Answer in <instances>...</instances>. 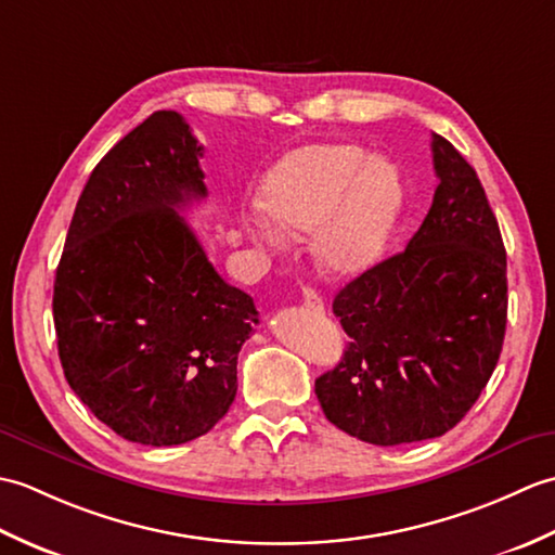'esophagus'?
I'll return each mask as SVG.
<instances>
[{"instance_id":"esophagus-1","label":"esophagus","mask_w":555,"mask_h":555,"mask_svg":"<svg viewBox=\"0 0 555 555\" xmlns=\"http://www.w3.org/2000/svg\"><path fill=\"white\" fill-rule=\"evenodd\" d=\"M302 302H305V308L317 312V314L324 312V300H322L320 293H314L312 288H305L302 291Z\"/></svg>"}]
</instances>
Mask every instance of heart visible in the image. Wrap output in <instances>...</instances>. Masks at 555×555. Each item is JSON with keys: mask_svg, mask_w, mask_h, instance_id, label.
Returning <instances> with one entry per match:
<instances>
[{"mask_svg": "<svg viewBox=\"0 0 555 555\" xmlns=\"http://www.w3.org/2000/svg\"><path fill=\"white\" fill-rule=\"evenodd\" d=\"M259 207L286 233L314 231L317 264L348 279L382 262L403 215L405 188L388 159L370 157L356 143H317L288 152L262 176ZM266 218L250 211L243 227L255 241L274 245L279 231Z\"/></svg>", "mask_w": 555, "mask_h": 555, "instance_id": "1", "label": "heart"}]
</instances>
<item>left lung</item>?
<instances>
[{
  "instance_id": "1",
  "label": "left lung",
  "mask_w": 555,
  "mask_h": 555,
  "mask_svg": "<svg viewBox=\"0 0 555 555\" xmlns=\"http://www.w3.org/2000/svg\"><path fill=\"white\" fill-rule=\"evenodd\" d=\"M434 203L403 253L334 298L350 344L314 382L326 420L374 446L453 429L485 391L508 320L505 247L477 171L431 135Z\"/></svg>"
}]
</instances>
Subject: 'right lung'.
Returning <instances> with one entry per match:
<instances>
[{"instance_id":"add662e5","label":"right lung","mask_w":555,"mask_h":555,"mask_svg":"<svg viewBox=\"0 0 555 555\" xmlns=\"http://www.w3.org/2000/svg\"><path fill=\"white\" fill-rule=\"evenodd\" d=\"M203 145L155 112L92 169L54 279L59 360L74 393L126 441L179 446L227 415L253 298L211 267L179 215L207 197Z\"/></svg>"}]
</instances>
